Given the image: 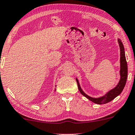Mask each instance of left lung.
Wrapping results in <instances>:
<instances>
[{
    "label": "left lung",
    "mask_w": 135,
    "mask_h": 135,
    "mask_svg": "<svg viewBox=\"0 0 135 135\" xmlns=\"http://www.w3.org/2000/svg\"><path fill=\"white\" fill-rule=\"evenodd\" d=\"M118 42L120 48V79L118 85L114 88L109 90V91H107L105 95H104L102 97L97 98L91 97L88 95L84 92L83 90L81 88L78 80L77 78H76L78 84V89L80 90V93L83 96H85V97L87 98L88 100H90L92 102L95 103V104H105L110 102L112 100L114 99L115 97H117L119 95L121 94V93L123 91V89H124L125 85H126L128 76L127 62H126V57H125L124 48L123 43H122L121 40L119 38H118Z\"/></svg>",
    "instance_id": "obj_1"
}]
</instances>
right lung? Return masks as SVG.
<instances>
[{"mask_svg":"<svg viewBox=\"0 0 135 135\" xmlns=\"http://www.w3.org/2000/svg\"><path fill=\"white\" fill-rule=\"evenodd\" d=\"M55 86H56V85H55Z\"/></svg>","mask_w":135,"mask_h":135,"instance_id":"add662e5","label":"right lung"}]
</instances>
